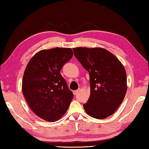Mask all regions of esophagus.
Segmentation results:
<instances>
[{"mask_svg":"<svg viewBox=\"0 0 149 149\" xmlns=\"http://www.w3.org/2000/svg\"><path fill=\"white\" fill-rule=\"evenodd\" d=\"M80 89H79L77 90H74V91H73V93H74V95H77V93H79V91Z\"/></svg>","mask_w":149,"mask_h":149,"instance_id":"34e87169","label":"esophagus"}]
</instances>
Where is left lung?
<instances>
[{
	"label": "left lung",
	"instance_id": "left-lung-1",
	"mask_svg": "<svg viewBox=\"0 0 149 149\" xmlns=\"http://www.w3.org/2000/svg\"><path fill=\"white\" fill-rule=\"evenodd\" d=\"M73 50L90 74V96L83 104L85 111L97 119L113 115L127 91L124 66L112 53L100 47H77Z\"/></svg>",
	"mask_w": 149,
	"mask_h": 149
}]
</instances>
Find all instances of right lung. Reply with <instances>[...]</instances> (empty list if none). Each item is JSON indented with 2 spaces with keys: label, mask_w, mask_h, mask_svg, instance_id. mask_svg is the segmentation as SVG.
<instances>
[{
  "label": "right lung",
  "mask_w": 149,
  "mask_h": 149,
  "mask_svg": "<svg viewBox=\"0 0 149 149\" xmlns=\"http://www.w3.org/2000/svg\"><path fill=\"white\" fill-rule=\"evenodd\" d=\"M72 56L70 48L42 50L31 59L25 70L22 93L33 111L46 121L61 118L74 97L60 74Z\"/></svg>",
  "instance_id": "obj_1"
}]
</instances>
